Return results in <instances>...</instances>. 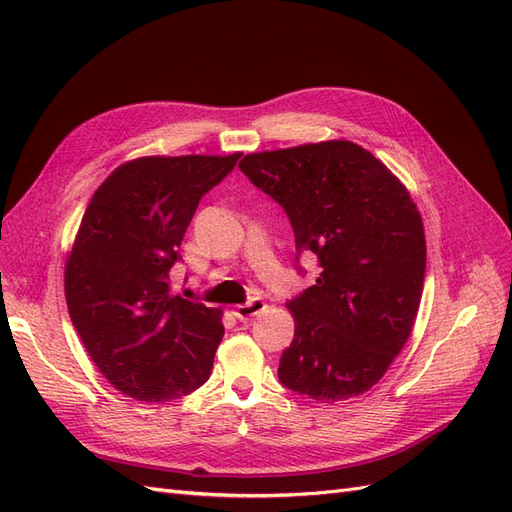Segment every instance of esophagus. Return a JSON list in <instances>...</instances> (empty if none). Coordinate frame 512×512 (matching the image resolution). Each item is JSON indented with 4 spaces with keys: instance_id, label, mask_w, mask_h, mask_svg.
I'll use <instances>...</instances> for the list:
<instances>
[{
    "instance_id": "34e87169",
    "label": "esophagus",
    "mask_w": 512,
    "mask_h": 512,
    "mask_svg": "<svg viewBox=\"0 0 512 512\" xmlns=\"http://www.w3.org/2000/svg\"><path fill=\"white\" fill-rule=\"evenodd\" d=\"M267 305H265V301H260V299H252V301H247V303H241V305H235V316L239 318V320H250V318H254V316H258L262 309H265Z\"/></svg>"
}]
</instances>
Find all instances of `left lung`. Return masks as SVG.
I'll list each match as a JSON object with an SVG mask.
<instances>
[{
  "label": "left lung",
  "instance_id": "8db88e82",
  "mask_svg": "<svg viewBox=\"0 0 512 512\" xmlns=\"http://www.w3.org/2000/svg\"><path fill=\"white\" fill-rule=\"evenodd\" d=\"M250 181L280 203L316 284L286 307L294 339L277 376L322 404L369 391L412 333L425 282V230L406 185L352 141L250 153Z\"/></svg>",
  "mask_w": 512,
  "mask_h": 512
}]
</instances>
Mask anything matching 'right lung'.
Wrapping results in <instances>:
<instances>
[{
	"label": "right lung",
	"instance_id": "1",
	"mask_svg": "<svg viewBox=\"0 0 512 512\" xmlns=\"http://www.w3.org/2000/svg\"><path fill=\"white\" fill-rule=\"evenodd\" d=\"M239 158H136L89 200L66 260V303L91 361L123 395L164 404L209 380L222 309L175 297L170 271L200 198Z\"/></svg>",
	"mask_w": 512,
	"mask_h": 512
}]
</instances>
